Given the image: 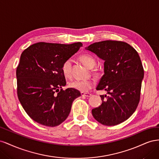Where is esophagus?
I'll list each match as a JSON object with an SVG mask.
<instances>
[{"label": "esophagus", "mask_w": 159, "mask_h": 159, "mask_svg": "<svg viewBox=\"0 0 159 159\" xmlns=\"http://www.w3.org/2000/svg\"><path fill=\"white\" fill-rule=\"evenodd\" d=\"M81 96H83V97H90V96L91 95V93H84V92H81Z\"/></svg>", "instance_id": "1"}]
</instances>
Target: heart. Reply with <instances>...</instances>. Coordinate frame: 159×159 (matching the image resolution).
Returning a JSON list of instances; mask_svg holds the SVG:
<instances>
[{
    "label": "heart",
    "instance_id": "1",
    "mask_svg": "<svg viewBox=\"0 0 159 159\" xmlns=\"http://www.w3.org/2000/svg\"><path fill=\"white\" fill-rule=\"evenodd\" d=\"M80 60L89 68H92L96 64V61L93 56L89 54H83L80 56ZM62 73L66 78H70L72 71V60L67 59L61 66ZM94 82L92 80H72L69 83L70 88L78 90L81 92H87L93 87Z\"/></svg>",
    "mask_w": 159,
    "mask_h": 159
}]
</instances>
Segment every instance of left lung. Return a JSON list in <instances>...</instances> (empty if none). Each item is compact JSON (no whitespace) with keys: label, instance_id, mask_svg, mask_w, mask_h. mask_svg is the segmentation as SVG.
I'll return each instance as SVG.
<instances>
[{"label":"left lung","instance_id":"8db88e82","mask_svg":"<svg viewBox=\"0 0 159 159\" xmlns=\"http://www.w3.org/2000/svg\"><path fill=\"white\" fill-rule=\"evenodd\" d=\"M105 61L104 75L97 90L108 95H100L102 105L92 109L96 121L113 126L126 121L135 111L140 101L144 69L137 52L126 42L105 40L86 48Z\"/></svg>","mask_w":159,"mask_h":159}]
</instances>
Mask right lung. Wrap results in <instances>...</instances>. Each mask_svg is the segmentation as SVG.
Here are the masks:
<instances>
[{"label":"right lung","mask_w":159,"mask_h":159,"mask_svg":"<svg viewBox=\"0 0 159 159\" xmlns=\"http://www.w3.org/2000/svg\"><path fill=\"white\" fill-rule=\"evenodd\" d=\"M82 46L38 42L24 50L16 68L17 95L23 109L34 121L56 127L68 117L78 90L62 89L66 84L61 66Z\"/></svg>","instance_id":"1"}]
</instances>
